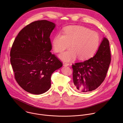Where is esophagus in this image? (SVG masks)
Listing matches in <instances>:
<instances>
[{"instance_id": "1", "label": "esophagus", "mask_w": 123, "mask_h": 123, "mask_svg": "<svg viewBox=\"0 0 123 123\" xmlns=\"http://www.w3.org/2000/svg\"><path fill=\"white\" fill-rule=\"evenodd\" d=\"M63 66H68L69 65V64H68V63H66V62H63Z\"/></svg>"}]
</instances>
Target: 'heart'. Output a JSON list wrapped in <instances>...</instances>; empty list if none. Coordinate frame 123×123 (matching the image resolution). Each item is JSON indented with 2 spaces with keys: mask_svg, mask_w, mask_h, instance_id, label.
<instances>
[{
  "mask_svg": "<svg viewBox=\"0 0 123 123\" xmlns=\"http://www.w3.org/2000/svg\"><path fill=\"white\" fill-rule=\"evenodd\" d=\"M99 42V36L96 31L81 26H69L64 29V34L56 35L52 45L56 52H61L71 46L72 48L59 55L63 61L69 62L77 56L80 60L90 58L96 52Z\"/></svg>",
  "mask_w": 123,
  "mask_h": 123,
  "instance_id": "obj_1",
  "label": "heart"
}]
</instances>
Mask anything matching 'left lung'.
Listing matches in <instances>:
<instances>
[{
    "mask_svg": "<svg viewBox=\"0 0 123 123\" xmlns=\"http://www.w3.org/2000/svg\"><path fill=\"white\" fill-rule=\"evenodd\" d=\"M111 61L109 41L103 37L93 57L73 65L74 89L84 93L96 89L106 77Z\"/></svg>",
    "mask_w": 123,
    "mask_h": 123,
    "instance_id": "left-lung-1",
    "label": "left lung"
}]
</instances>
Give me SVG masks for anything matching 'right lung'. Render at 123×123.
<instances>
[{"label":"right lung","mask_w":123,"mask_h":123,"mask_svg":"<svg viewBox=\"0 0 123 123\" xmlns=\"http://www.w3.org/2000/svg\"><path fill=\"white\" fill-rule=\"evenodd\" d=\"M55 26L46 20L33 22L18 33L12 44L10 61L15 80L30 93L47 92L52 74L63 65L50 52L49 36Z\"/></svg>","instance_id":"1"}]
</instances>
